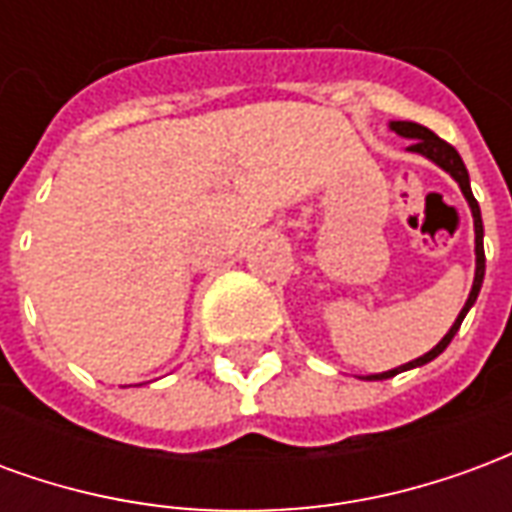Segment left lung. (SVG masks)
<instances>
[{
    "label": "left lung",
    "instance_id": "left-lung-1",
    "mask_svg": "<svg viewBox=\"0 0 512 512\" xmlns=\"http://www.w3.org/2000/svg\"><path fill=\"white\" fill-rule=\"evenodd\" d=\"M392 131L400 136H406V139H411V145H408V150H414V153H422V156H428L430 161H436L441 169H447L452 178L458 180V186H461L463 197H466V202H469V208H472V216H474V252H477V271H474V285H472V293H469V299H466V304H463L461 315L455 318V323H452V329L444 337H441V343L433 348V351H428L425 356H419V359H414V362H408V365H400L395 367V370H386V373H378V376H367L370 381H384V378H392L397 376V373H403V370H411V367H419V365H428L430 359H436V356L447 348V345L452 343V337H455V332L461 329L463 318H466V312L472 310V304L477 301V293H480V285H483V277H485V252H483V216H480V205H477V200H474L472 194V186H469V172H466V167H463L461 156H458V150L452 145H447L444 139H439V136L433 134L430 128L419 126V123H408V120H395L392 123Z\"/></svg>",
    "mask_w": 512,
    "mask_h": 512
}]
</instances>
